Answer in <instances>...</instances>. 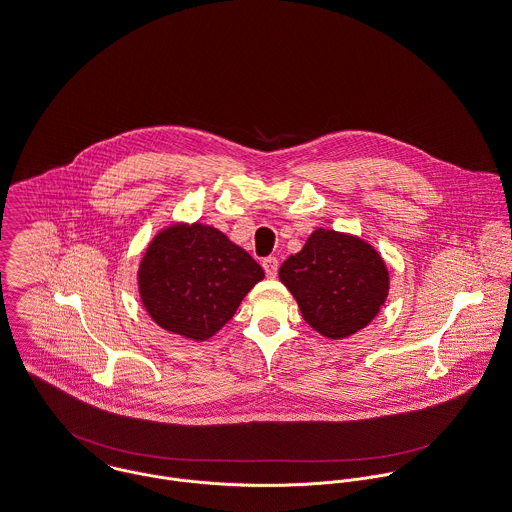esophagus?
Returning <instances> with one entry per match:
<instances>
[{
	"mask_svg": "<svg viewBox=\"0 0 512 512\" xmlns=\"http://www.w3.org/2000/svg\"><path fill=\"white\" fill-rule=\"evenodd\" d=\"M263 269H265V275L269 278H275L278 273V259L276 257H265L263 259Z\"/></svg>",
	"mask_w": 512,
	"mask_h": 512,
	"instance_id": "34e87169",
	"label": "esophagus"
}]
</instances>
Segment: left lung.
<instances>
[{
  "instance_id": "left-lung-1",
  "label": "left lung",
  "mask_w": 512,
  "mask_h": 512,
  "mask_svg": "<svg viewBox=\"0 0 512 512\" xmlns=\"http://www.w3.org/2000/svg\"><path fill=\"white\" fill-rule=\"evenodd\" d=\"M278 276L317 333L345 339L366 327L386 302L390 275L378 251L358 237L315 230Z\"/></svg>"
}]
</instances>
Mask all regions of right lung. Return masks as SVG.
<instances>
[{
	"label": "right lung",
	"mask_w": 512,
	"mask_h": 512,
	"mask_svg": "<svg viewBox=\"0 0 512 512\" xmlns=\"http://www.w3.org/2000/svg\"><path fill=\"white\" fill-rule=\"evenodd\" d=\"M263 276L261 265L216 228L177 224L146 249L138 288L159 327L206 341L234 317Z\"/></svg>",
	"instance_id": "right-lung-1"
}]
</instances>
